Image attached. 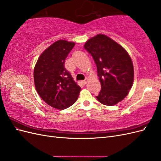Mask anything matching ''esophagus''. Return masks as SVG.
Returning <instances> with one entry per match:
<instances>
[{
	"label": "esophagus",
	"mask_w": 161,
	"mask_h": 161,
	"mask_svg": "<svg viewBox=\"0 0 161 161\" xmlns=\"http://www.w3.org/2000/svg\"><path fill=\"white\" fill-rule=\"evenodd\" d=\"M87 82H88V79H87V78H86L85 80L82 81V83H83L84 85H86L87 83Z\"/></svg>",
	"instance_id": "1"
}]
</instances>
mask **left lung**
<instances>
[{"label":"left lung","instance_id":"left-lung-1","mask_svg":"<svg viewBox=\"0 0 161 161\" xmlns=\"http://www.w3.org/2000/svg\"><path fill=\"white\" fill-rule=\"evenodd\" d=\"M84 47L94 59L101 82L97 100L109 106L122 101L129 93L134 80L133 64L128 52L103 34L91 38Z\"/></svg>","mask_w":161,"mask_h":161}]
</instances>
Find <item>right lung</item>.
I'll use <instances>...</instances> for the list:
<instances>
[{"label": "right lung", "mask_w": 161, "mask_h": 161, "mask_svg": "<svg viewBox=\"0 0 161 161\" xmlns=\"http://www.w3.org/2000/svg\"><path fill=\"white\" fill-rule=\"evenodd\" d=\"M74 42L58 40L43 52L34 68V83L37 93L46 103L58 109L74 104L80 87L73 80L64 66Z\"/></svg>", "instance_id": "right-lung-1"}]
</instances>
